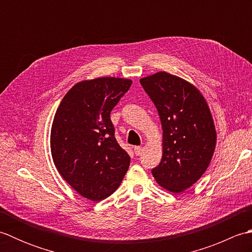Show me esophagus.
Here are the masks:
<instances>
[{
	"instance_id": "esophagus-1",
	"label": "esophagus",
	"mask_w": 252,
	"mask_h": 252,
	"mask_svg": "<svg viewBox=\"0 0 252 252\" xmlns=\"http://www.w3.org/2000/svg\"><path fill=\"white\" fill-rule=\"evenodd\" d=\"M142 151H143V148L141 146H135L134 147V154L136 155V156H140V155L142 154Z\"/></svg>"
}]
</instances>
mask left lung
Here are the masks:
<instances>
[{
    "label": "left lung",
    "instance_id": "obj_1",
    "mask_svg": "<svg viewBox=\"0 0 252 252\" xmlns=\"http://www.w3.org/2000/svg\"><path fill=\"white\" fill-rule=\"evenodd\" d=\"M161 121L162 158L152 170L163 189L181 192L201 178L217 143L215 123L206 99L194 85L168 72L140 80Z\"/></svg>",
    "mask_w": 252,
    "mask_h": 252
}]
</instances>
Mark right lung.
Returning <instances> with one entry per match:
<instances>
[{
	"label": "right lung",
	"mask_w": 252,
	"mask_h": 252,
	"mask_svg": "<svg viewBox=\"0 0 252 252\" xmlns=\"http://www.w3.org/2000/svg\"><path fill=\"white\" fill-rule=\"evenodd\" d=\"M132 81L97 78L68 91L53 120L51 153L58 172L92 201L110 196L125 178L130 156L118 144L110 112Z\"/></svg>",
	"instance_id": "right-lung-1"
}]
</instances>
